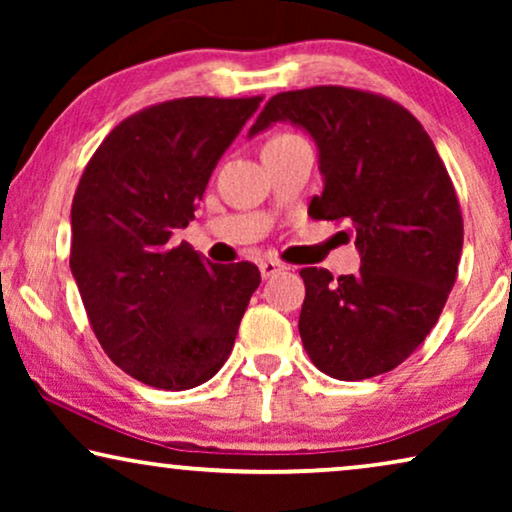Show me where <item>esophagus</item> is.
I'll return each mask as SVG.
<instances>
[{"label":"esophagus","mask_w":512,"mask_h":512,"mask_svg":"<svg viewBox=\"0 0 512 512\" xmlns=\"http://www.w3.org/2000/svg\"><path fill=\"white\" fill-rule=\"evenodd\" d=\"M286 268L284 263H279V261H272V258H265V261H261V275H263V279H270V277H275L277 272H282Z\"/></svg>","instance_id":"obj_1"}]
</instances>
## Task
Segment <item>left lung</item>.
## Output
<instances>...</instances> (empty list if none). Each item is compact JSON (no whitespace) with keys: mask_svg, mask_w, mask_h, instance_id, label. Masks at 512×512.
Returning <instances> with one entry per match:
<instances>
[{"mask_svg":"<svg viewBox=\"0 0 512 512\" xmlns=\"http://www.w3.org/2000/svg\"><path fill=\"white\" fill-rule=\"evenodd\" d=\"M275 123L314 139L324 191L312 198L310 214L347 221L361 256L356 275L300 270L303 347L321 373L338 380L389 373L436 326L457 279L464 221L450 174L408 109L363 90L279 93L249 139Z\"/></svg>","mask_w":512,"mask_h":512,"instance_id":"left-lung-1","label":"left lung"}]
</instances>
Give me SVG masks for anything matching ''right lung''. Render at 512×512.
I'll return each instance as SVG.
<instances>
[{"label":"right lung","mask_w":512,"mask_h":512,"mask_svg":"<svg viewBox=\"0 0 512 512\" xmlns=\"http://www.w3.org/2000/svg\"><path fill=\"white\" fill-rule=\"evenodd\" d=\"M258 104H153L109 132L76 188L69 265L83 307L109 359L149 387L184 391L219 373L261 284L254 263L214 265L172 244Z\"/></svg>","instance_id":"obj_1"}]
</instances>
